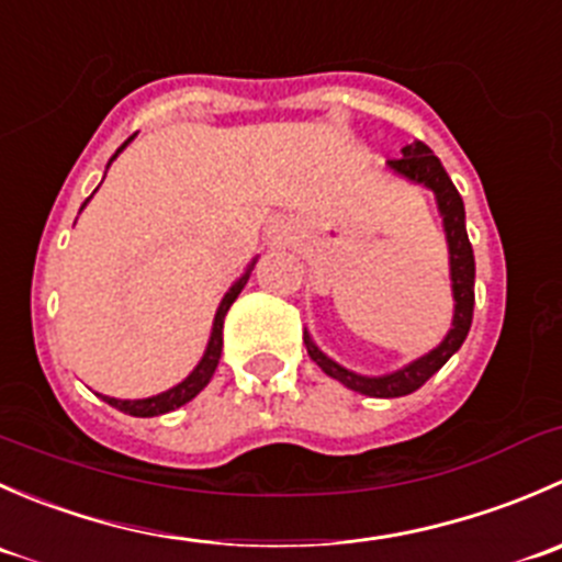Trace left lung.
I'll return each instance as SVG.
<instances>
[{
	"mask_svg": "<svg viewBox=\"0 0 562 562\" xmlns=\"http://www.w3.org/2000/svg\"><path fill=\"white\" fill-rule=\"evenodd\" d=\"M389 168L396 176H405L413 184H424L427 190L435 192V201H438L440 217H443V231L446 241H449V266H451V291H454V321H451L449 334L443 337V342L438 348L429 350L422 359L411 361L402 370L389 372V375H359V372L345 370L342 364H337L334 359H328L321 348L313 342L307 331H304V345H307L310 359L326 372L328 378L339 381L342 386L359 391L367 396H405L413 394L416 389H422L451 356L462 348L464 337L470 331V323H473V282H475V260H473V247H470L468 231H464V203L459 198L454 181L449 179L446 168L440 166L438 157L432 155L427 144L422 140H413L402 149V157L389 160Z\"/></svg>",
	"mask_w": 562,
	"mask_h": 562,
	"instance_id": "left-lung-1",
	"label": "left lung"
}]
</instances>
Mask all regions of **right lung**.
I'll use <instances>...</instances> for the list:
<instances>
[{
	"label": "right lung",
	"mask_w": 562,
	"mask_h": 562,
	"mask_svg": "<svg viewBox=\"0 0 562 562\" xmlns=\"http://www.w3.org/2000/svg\"><path fill=\"white\" fill-rule=\"evenodd\" d=\"M130 140H133V138H127L122 146H119L116 155L124 149V146L130 144ZM116 155L111 157V162L116 160ZM111 162H108V166H111ZM87 203H89V198H87V201H83V206H87ZM252 266H255V260L247 266L245 274H241L239 280H236L234 285L228 288V293H225V296H223V302H220L217 315H214L212 337H209V345H206V353H203V359L198 361V367L190 372V375L184 378V381L176 383L173 389L162 391V394L146 396V400H116V396H103L108 405H113V407H116V411H122V413H130V416L151 418V416H162V413H171V411H176V407L187 405V402H190L192 396L201 394V391L206 389V383L212 381L214 370H217V364H220V353H223V323H225V315H228L231 304L236 302V296H239V293H241V288L247 285L249 271H252Z\"/></svg>",
	"instance_id": "obj_1"
}]
</instances>
